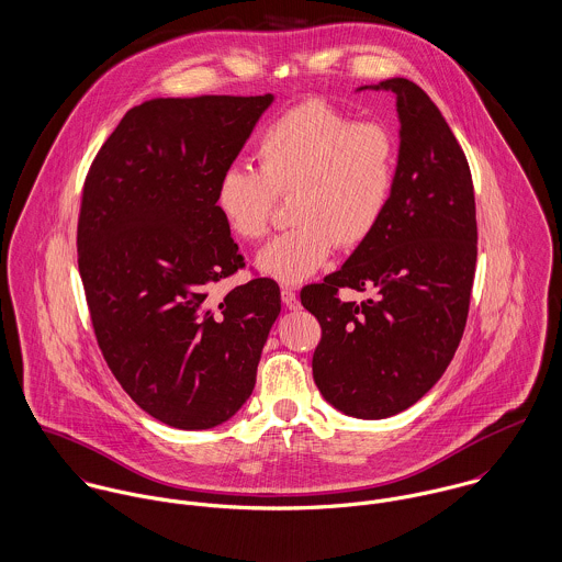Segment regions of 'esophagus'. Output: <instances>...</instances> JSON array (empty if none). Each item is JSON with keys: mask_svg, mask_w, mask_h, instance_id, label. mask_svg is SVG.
<instances>
[{"mask_svg": "<svg viewBox=\"0 0 562 562\" xmlns=\"http://www.w3.org/2000/svg\"><path fill=\"white\" fill-rule=\"evenodd\" d=\"M282 302H284V306L289 308V311H297L300 308V300H297V295H295V291L293 289H282Z\"/></svg>", "mask_w": 562, "mask_h": 562, "instance_id": "34e87169", "label": "esophagus"}]
</instances>
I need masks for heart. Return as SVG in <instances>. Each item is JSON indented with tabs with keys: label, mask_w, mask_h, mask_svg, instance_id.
<instances>
[{
	"label": "heart",
	"mask_w": 562,
	"mask_h": 562,
	"mask_svg": "<svg viewBox=\"0 0 562 562\" xmlns=\"http://www.w3.org/2000/svg\"><path fill=\"white\" fill-rule=\"evenodd\" d=\"M258 170L231 166L215 189V206L241 241H260L271 226L276 198L293 193L295 228L258 254V269L300 284L336 248L364 244L383 220L396 181L394 135L358 123L321 99L304 101L265 126L256 139Z\"/></svg>",
	"instance_id": "heart-1"
}]
</instances>
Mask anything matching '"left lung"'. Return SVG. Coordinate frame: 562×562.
I'll list each match as a JSON object with an SVG mask.
<instances>
[{
  "label": "left lung",
  "instance_id": "obj_1",
  "mask_svg": "<svg viewBox=\"0 0 562 562\" xmlns=\"http://www.w3.org/2000/svg\"><path fill=\"white\" fill-rule=\"evenodd\" d=\"M381 88L396 94L401 121L390 206L338 271L300 295L321 325L316 387L364 420L412 407L448 369L468 321L479 241L470 166L436 103L403 77ZM340 288L375 295L342 303Z\"/></svg>",
  "mask_w": 562,
  "mask_h": 562
}]
</instances>
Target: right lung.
<instances>
[{
  "label": "right lung",
  "instance_id": "right-lung-1",
  "mask_svg": "<svg viewBox=\"0 0 562 562\" xmlns=\"http://www.w3.org/2000/svg\"><path fill=\"white\" fill-rule=\"evenodd\" d=\"M273 97L150 99L97 153L77 222V265L99 349L126 394L175 429H211L250 398L280 314L215 206L222 172Z\"/></svg>",
  "mask_w": 562,
  "mask_h": 562
}]
</instances>
